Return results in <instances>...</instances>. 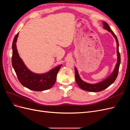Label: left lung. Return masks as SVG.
Masks as SVG:
<instances>
[{"label": "left lung", "instance_id": "obj_1", "mask_svg": "<svg viewBox=\"0 0 130 130\" xmlns=\"http://www.w3.org/2000/svg\"><path fill=\"white\" fill-rule=\"evenodd\" d=\"M103 24L104 25V29L107 30L108 32L111 33L113 36L115 37L117 43V62L116 64L115 68L114 69L113 71L109 75L105 78L104 80L98 82L95 84H89L87 82H85L82 80L78 73V70L77 68L75 67V80L76 83L81 89L88 92H100L108 87L110 85H111L115 81L118 76V74L119 72V68L120 64V55L119 52V43L118 41L117 37L113 32V31L110 28L108 24L106 22H103Z\"/></svg>", "mask_w": 130, "mask_h": 130}]
</instances>
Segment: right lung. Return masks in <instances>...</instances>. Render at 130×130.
<instances>
[{
  "label": "right lung",
  "instance_id": "1",
  "mask_svg": "<svg viewBox=\"0 0 130 130\" xmlns=\"http://www.w3.org/2000/svg\"><path fill=\"white\" fill-rule=\"evenodd\" d=\"M18 35L19 33L15 35L12 43V64L19 82L25 87L34 91H43L51 88L55 83L57 73L62 65H58L43 74L31 72L18 53L16 42Z\"/></svg>",
  "mask_w": 130,
  "mask_h": 130
}]
</instances>
